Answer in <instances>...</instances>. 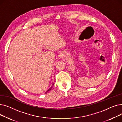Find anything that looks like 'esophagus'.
<instances>
[{
  "mask_svg": "<svg viewBox=\"0 0 122 122\" xmlns=\"http://www.w3.org/2000/svg\"><path fill=\"white\" fill-rule=\"evenodd\" d=\"M64 56V53L63 52H61V53L59 54V57L60 58H62Z\"/></svg>",
  "mask_w": 122,
  "mask_h": 122,
  "instance_id": "esophagus-1",
  "label": "esophagus"
}]
</instances>
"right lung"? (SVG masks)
Listing matches in <instances>:
<instances>
[{"mask_svg": "<svg viewBox=\"0 0 122 122\" xmlns=\"http://www.w3.org/2000/svg\"><path fill=\"white\" fill-rule=\"evenodd\" d=\"M52 87H50V88H49V89H48V91H47V92H48V91H50V89H51V88H52Z\"/></svg>", "mask_w": 122, "mask_h": 122, "instance_id": "right-lung-1", "label": "right lung"}]
</instances>
